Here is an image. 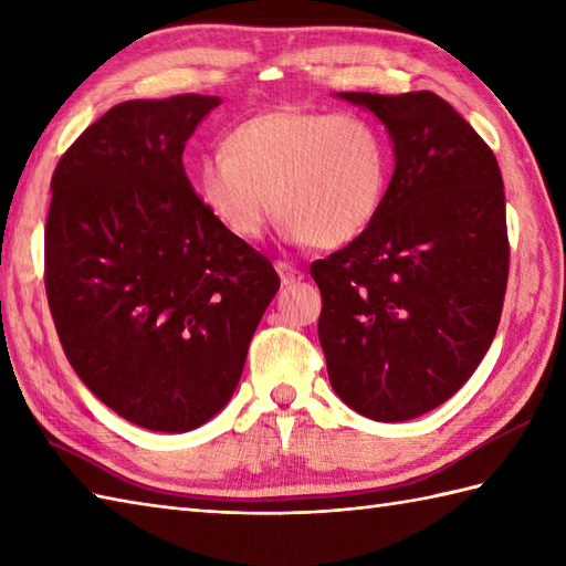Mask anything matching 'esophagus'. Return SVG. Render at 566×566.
<instances>
[{
  "instance_id": "34e87169",
  "label": "esophagus",
  "mask_w": 566,
  "mask_h": 566,
  "mask_svg": "<svg viewBox=\"0 0 566 566\" xmlns=\"http://www.w3.org/2000/svg\"><path fill=\"white\" fill-rule=\"evenodd\" d=\"M274 268H276V272H280V276H282V284H294V282H302V280H304L302 270L294 268L292 262L280 260V262L274 264Z\"/></svg>"
}]
</instances>
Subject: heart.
<instances>
[{"mask_svg": "<svg viewBox=\"0 0 566 566\" xmlns=\"http://www.w3.org/2000/svg\"><path fill=\"white\" fill-rule=\"evenodd\" d=\"M389 187V143L359 114L284 109L228 130L203 155L197 191L228 233L258 240L270 219L316 248H343L375 223Z\"/></svg>", "mask_w": 566, "mask_h": 566, "instance_id": "heart-1", "label": "heart"}]
</instances>
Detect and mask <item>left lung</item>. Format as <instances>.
I'll list each match as a JSON object with an SVG mask.
<instances>
[{
    "label": "left lung",
    "instance_id": "8db88e82",
    "mask_svg": "<svg viewBox=\"0 0 566 566\" xmlns=\"http://www.w3.org/2000/svg\"><path fill=\"white\" fill-rule=\"evenodd\" d=\"M389 128L396 167L375 223L311 264L335 394L396 423L444 403L494 340L509 282L496 155L432 92H340Z\"/></svg>",
    "mask_w": 566,
    "mask_h": 566
}]
</instances>
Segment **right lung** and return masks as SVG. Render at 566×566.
<instances>
[{"instance_id": "1", "label": "right lung", "mask_w": 566, "mask_h": 566, "mask_svg": "<svg viewBox=\"0 0 566 566\" xmlns=\"http://www.w3.org/2000/svg\"><path fill=\"white\" fill-rule=\"evenodd\" d=\"M219 104H116L51 179L43 280L60 345L102 403L158 432L199 428L231 401L280 290L272 262L213 219L185 172V143Z\"/></svg>"}]
</instances>
